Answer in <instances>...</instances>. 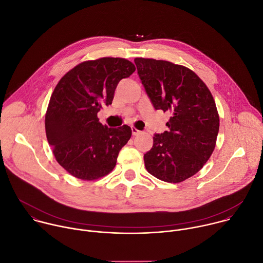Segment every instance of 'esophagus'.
Segmentation results:
<instances>
[{
  "label": "esophagus",
  "instance_id": "1",
  "mask_svg": "<svg viewBox=\"0 0 263 263\" xmlns=\"http://www.w3.org/2000/svg\"><path fill=\"white\" fill-rule=\"evenodd\" d=\"M131 130H132V134H133V135H138V134L140 133V131H139V130H137L135 127H132V128H131Z\"/></svg>",
  "mask_w": 263,
  "mask_h": 263
}]
</instances>
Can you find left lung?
<instances>
[{
	"label": "left lung",
	"instance_id": "8db88e82",
	"mask_svg": "<svg viewBox=\"0 0 263 263\" xmlns=\"http://www.w3.org/2000/svg\"><path fill=\"white\" fill-rule=\"evenodd\" d=\"M138 76L156 110L171 112L168 131L154 134L143 155L146 171L168 183L197 174L211 156L219 129L213 97L197 74L170 61L135 58Z\"/></svg>",
	"mask_w": 263,
	"mask_h": 263
}]
</instances>
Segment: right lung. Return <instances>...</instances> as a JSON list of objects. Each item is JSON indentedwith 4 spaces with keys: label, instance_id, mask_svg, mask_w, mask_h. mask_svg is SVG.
Returning <instances> with one entry per match:
<instances>
[{
    "label": "right lung",
    "instance_id": "add662e5",
    "mask_svg": "<svg viewBox=\"0 0 263 263\" xmlns=\"http://www.w3.org/2000/svg\"><path fill=\"white\" fill-rule=\"evenodd\" d=\"M135 71L124 58L85 61L67 71L56 85L46 114V133L57 162L82 180L106 176L117 164L132 130L103 126L97 117L112 103L122 79Z\"/></svg>",
    "mask_w": 263,
    "mask_h": 263
}]
</instances>
